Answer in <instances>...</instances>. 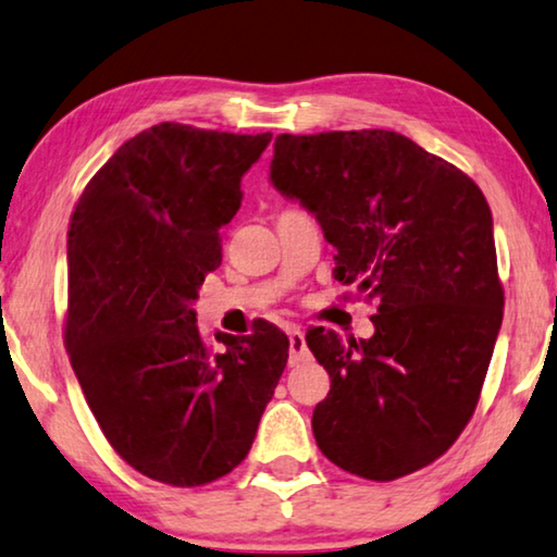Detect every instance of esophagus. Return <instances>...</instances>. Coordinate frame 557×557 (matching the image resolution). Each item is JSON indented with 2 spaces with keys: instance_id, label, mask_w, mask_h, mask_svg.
<instances>
[{
  "instance_id": "1",
  "label": "esophagus",
  "mask_w": 557,
  "mask_h": 557,
  "mask_svg": "<svg viewBox=\"0 0 557 557\" xmlns=\"http://www.w3.org/2000/svg\"><path fill=\"white\" fill-rule=\"evenodd\" d=\"M288 364L298 367L304 361H309V349H306L304 332L298 326H288Z\"/></svg>"
}]
</instances>
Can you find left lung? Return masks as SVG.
<instances>
[{
  "instance_id": "obj_1",
  "label": "left lung",
  "mask_w": 557,
  "mask_h": 557,
  "mask_svg": "<svg viewBox=\"0 0 557 557\" xmlns=\"http://www.w3.org/2000/svg\"><path fill=\"white\" fill-rule=\"evenodd\" d=\"M271 183L317 215L334 278L379 306L372 338L306 334L332 376L311 419L319 449L376 482L422 470L470 422L503 324L485 196L392 131L278 135Z\"/></svg>"
}]
</instances>
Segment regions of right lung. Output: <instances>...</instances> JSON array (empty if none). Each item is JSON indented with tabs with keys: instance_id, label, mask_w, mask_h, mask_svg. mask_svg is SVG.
I'll use <instances>...</instances> for the list:
<instances>
[{
	"instance_id": "add662e5",
	"label": "right lung",
	"mask_w": 557,
	"mask_h": 557,
	"mask_svg": "<svg viewBox=\"0 0 557 557\" xmlns=\"http://www.w3.org/2000/svg\"><path fill=\"white\" fill-rule=\"evenodd\" d=\"M271 133L160 123L123 143L72 213L64 344L100 430L145 478L198 487L253 445L288 359L259 321L213 354L196 326L198 288L221 265V228Z\"/></svg>"
}]
</instances>
